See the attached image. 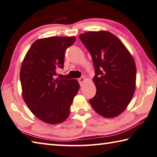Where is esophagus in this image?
<instances>
[{
	"instance_id": "esophagus-1",
	"label": "esophagus",
	"mask_w": 157,
	"mask_h": 157,
	"mask_svg": "<svg viewBox=\"0 0 157 157\" xmlns=\"http://www.w3.org/2000/svg\"><path fill=\"white\" fill-rule=\"evenodd\" d=\"M78 81L79 82V84H80V86H83L84 83L85 82V81H86V79H85V78H84V77H82V78H79L78 79Z\"/></svg>"
}]
</instances>
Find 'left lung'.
Segmentation results:
<instances>
[{"label": "left lung", "mask_w": 157, "mask_h": 157, "mask_svg": "<svg viewBox=\"0 0 157 157\" xmlns=\"http://www.w3.org/2000/svg\"><path fill=\"white\" fill-rule=\"evenodd\" d=\"M92 57L96 95L89 102L97 113L106 118L117 117L126 110L136 88L134 59L120 40L107 31L80 34Z\"/></svg>", "instance_id": "left-lung-1"}]
</instances>
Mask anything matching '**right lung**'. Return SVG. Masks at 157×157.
<instances>
[{"instance_id": "right-lung-1", "label": "right lung", "mask_w": 157, "mask_h": 157, "mask_svg": "<svg viewBox=\"0 0 157 157\" xmlns=\"http://www.w3.org/2000/svg\"><path fill=\"white\" fill-rule=\"evenodd\" d=\"M75 36L38 39L31 44L20 72L22 98L34 115L45 123L60 124L68 118L78 94L77 79L55 78L63 68L64 53Z\"/></svg>"}]
</instances>
